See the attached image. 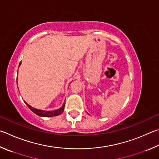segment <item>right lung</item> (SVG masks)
I'll return each mask as SVG.
<instances>
[{"instance_id": "right-lung-1", "label": "right lung", "mask_w": 159, "mask_h": 159, "mask_svg": "<svg viewBox=\"0 0 159 159\" xmlns=\"http://www.w3.org/2000/svg\"><path fill=\"white\" fill-rule=\"evenodd\" d=\"M20 65H21V63H19V66ZM25 103H26L27 106L29 107V109L31 110L32 112L36 114V115L38 116H45V117H51V116H58V115H61V113H63V110H64V107H65V104H63V106L58 110H56L54 111H44V110H37L34 107H32L30 105L27 104L26 102H25Z\"/></svg>"}]
</instances>
